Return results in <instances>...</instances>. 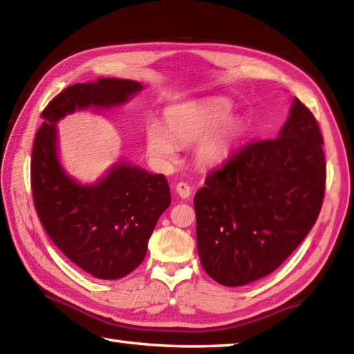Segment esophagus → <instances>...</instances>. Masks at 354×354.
Here are the masks:
<instances>
[{
  "label": "esophagus",
  "mask_w": 354,
  "mask_h": 354,
  "mask_svg": "<svg viewBox=\"0 0 354 354\" xmlns=\"http://www.w3.org/2000/svg\"><path fill=\"white\" fill-rule=\"evenodd\" d=\"M175 190H176V194L181 196V198H189L192 195V187H190L187 183H183V181L178 183Z\"/></svg>",
  "instance_id": "esophagus-1"
}]
</instances>
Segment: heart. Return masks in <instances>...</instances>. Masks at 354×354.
<instances>
[{"instance_id": "heart-1", "label": "heart", "mask_w": 354, "mask_h": 354, "mask_svg": "<svg viewBox=\"0 0 354 354\" xmlns=\"http://www.w3.org/2000/svg\"><path fill=\"white\" fill-rule=\"evenodd\" d=\"M232 104L227 99H205L175 105L165 111V131L158 122L147 127V147L153 158L170 160L177 144H190L199 137L195 155L203 165H221L232 156L241 136V122L230 118Z\"/></svg>"}]
</instances>
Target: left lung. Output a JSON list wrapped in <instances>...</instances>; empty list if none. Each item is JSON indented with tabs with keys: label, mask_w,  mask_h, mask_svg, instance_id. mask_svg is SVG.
<instances>
[{
	"label": "left lung",
	"mask_w": 354,
	"mask_h": 354,
	"mask_svg": "<svg viewBox=\"0 0 354 354\" xmlns=\"http://www.w3.org/2000/svg\"><path fill=\"white\" fill-rule=\"evenodd\" d=\"M316 118L292 100L279 138L254 140L210 171L195 198L204 271L224 286L274 272L322 209L326 164Z\"/></svg>",
	"instance_id": "1"
}]
</instances>
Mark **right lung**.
Listing matches in <instances>:
<instances>
[{
	"mask_svg": "<svg viewBox=\"0 0 354 354\" xmlns=\"http://www.w3.org/2000/svg\"><path fill=\"white\" fill-rule=\"evenodd\" d=\"M140 89L139 82L124 79L68 86L43 110L32 149V196L44 230L71 261L102 280L125 277L144 261L159 216L171 203L169 183L119 162L99 183L79 184L60 165L55 124L75 110L125 104Z\"/></svg>",
	"mask_w": 354,
	"mask_h": 354,
	"instance_id": "right-lung-1",
	"label": "right lung"
}]
</instances>
